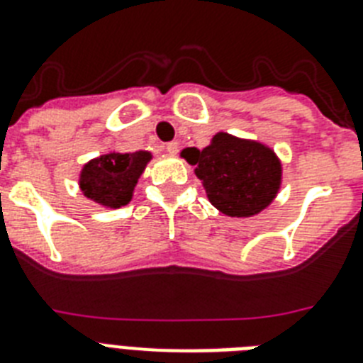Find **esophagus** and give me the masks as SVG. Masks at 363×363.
I'll list each match as a JSON object with an SVG mask.
<instances>
[{
    "mask_svg": "<svg viewBox=\"0 0 363 363\" xmlns=\"http://www.w3.org/2000/svg\"><path fill=\"white\" fill-rule=\"evenodd\" d=\"M166 151L169 155H177V151H179V144H177V142H167Z\"/></svg>",
    "mask_w": 363,
    "mask_h": 363,
    "instance_id": "1",
    "label": "esophagus"
}]
</instances>
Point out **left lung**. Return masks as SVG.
<instances>
[{
    "label": "left lung",
    "instance_id": "obj_1",
    "mask_svg": "<svg viewBox=\"0 0 363 363\" xmlns=\"http://www.w3.org/2000/svg\"><path fill=\"white\" fill-rule=\"evenodd\" d=\"M182 157L196 166L210 203L233 218L257 214L279 190V160L271 149L257 142L219 133L208 147L184 149Z\"/></svg>",
    "mask_w": 363,
    "mask_h": 363
}]
</instances>
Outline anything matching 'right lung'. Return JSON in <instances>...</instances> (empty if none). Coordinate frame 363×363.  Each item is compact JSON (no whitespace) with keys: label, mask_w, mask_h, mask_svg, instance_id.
Instances as JSON below:
<instances>
[{"label":"right lung","mask_w":363,"mask_h":363,"mask_svg":"<svg viewBox=\"0 0 363 363\" xmlns=\"http://www.w3.org/2000/svg\"><path fill=\"white\" fill-rule=\"evenodd\" d=\"M151 155L111 153L88 162L81 173V190L88 199L99 205L120 208L133 196L138 177L144 172Z\"/></svg>","instance_id":"right-lung-1"}]
</instances>
